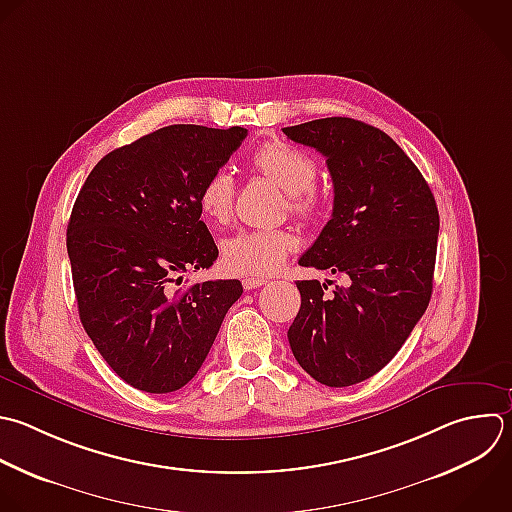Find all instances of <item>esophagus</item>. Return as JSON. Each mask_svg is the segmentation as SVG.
<instances>
[{"label": "esophagus", "mask_w": 512, "mask_h": 512, "mask_svg": "<svg viewBox=\"0 0 512 512\" xmlns=\"http://www.w3.org/2000/svg\"><path fill=\"white\" fill-rule=\"evenodd\" d=\"M266 282H268L266 278H244V280H242V286H244V290H254V288L264 286Z\"/></svg>", "instance_id": "esophagus-1"}]
</instances>
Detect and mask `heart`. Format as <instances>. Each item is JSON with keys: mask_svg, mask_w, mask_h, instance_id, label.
<instances>
[{"mask_svg": "<svg viewBox=\"0 0 512 512\" xmlns=\"http://www.w3.org/2000/svg\"><path fill=\"white\" fill-rule=\"evenodd\" d=\"M254 170L288 196V212L300 220H312L320 210L316 162L304 150L286 142H268L252 158ZM234 180L226 170L206 178L198 192L202 214L214 224H226L234 212ZM294 234L286 230H250L224 242L222 264L238 276L274 274L296 248Z\"/></svg>", "mask_w": 512, "mask_h": 512, "instance_id": "b5f03b06", "label": "heart"}]
</instances>
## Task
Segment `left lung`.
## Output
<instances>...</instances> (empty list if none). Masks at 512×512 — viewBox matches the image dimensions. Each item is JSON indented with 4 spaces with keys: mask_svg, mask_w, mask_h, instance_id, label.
Instances as JSON below:
<instances>
[{
    "mask_svg": "<svg viewBox=\"0 0 512 512\" xmlns=\"http://www.w3.org/2000/svg\"><path fill=\"white\" fill-rule=\"evenodd\" d=\"M282 132L326 158L334 186L332 218L298 262L348 276L330 294L318 280L296 282L288 342L314 380L352 386L394 358L430 302L438 208L412 160L374 126L322 118Z\"/></svg>",
    "mask_w": 512,
    "mask_h": 512,
    "instance_id": "obj_1",
    "label": "left lung"
}]
</instances>
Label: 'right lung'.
<instances>
[{
	"mask_svg": "<svg viewBox=\"0 0 512 512\" xmlns=\"http://www.w3.org/2000/svg\"><path fill=\"white\" fill-rule=\"evenodd\" d=\"M248 130L160 128L104 156L68 224V256L84 330L130 386L166 394L206 360L240 280L176 290L182 272L210 268L218 248L198 192Z\"/></svg>",
	"mask_w": 512,
	"mask_h": 512,
	"instance_id": "1",
	"label": "right lung"
}]
</instances>
